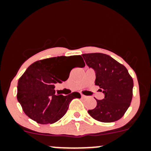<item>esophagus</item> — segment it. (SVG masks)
Listing matches in <instances>:
<instances>
[{
    "label": "esophagus",
    "mask_w": 151,
    "mask_h": 151,
    "mask_svg": "<svg viewBox=\"0 0 151 151\" xmlns=\"http://www.w3.org/2000/svg\"><path fill=\"white\" fill-rule=\"evenodd\" d=\"M81 98H86V96H84V94H81Z\"/></svg>",
    "instance_id": "34e87169"
}]
</instances>
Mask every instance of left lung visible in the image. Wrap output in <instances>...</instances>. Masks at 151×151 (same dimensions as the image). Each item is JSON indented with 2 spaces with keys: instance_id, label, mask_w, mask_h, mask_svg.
<instances>
[{
  "instance_id": "obj_1",
  "label": "left lung",
  "mask_w": 151,
  "mask_h": 151,
  "mask_svg": "<svg viewBox=\"0 0 151 151\" xmlns=\"http://www.w3.org/2000/svg\"><path fill=\"white\" fill-rule=\"evenodd\" d=\"M86 65L96 74L95 84L102 89L104 98L96 100V106L88 111L101 122L120 119L131 104L133 81L127 69L111 57L102 53L83 54Z\"/></svg>"
}]
</instances>
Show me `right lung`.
<instances>
[{
	"instance_id": "obj_1",
	"label": "right lung",
	"mask_w": 151,
	"mask_h": 151,
	"mask_svg": "<svg viewBox=\"0 0 151 151\" xmlns=\"http://www.w3.org/2000/svg\"><path fill=\"white\" fill-rule=\"evenodd\" d=\"M74 60L85 66L81 55L58 57L37 61L25 70L18 82L17 99L28 117L38 124H54L67 112L70 101L81 98L80 93L67 96L55 94V84L68 79L63 74L66 65Z\"/></svg>"
}]
</instances>
